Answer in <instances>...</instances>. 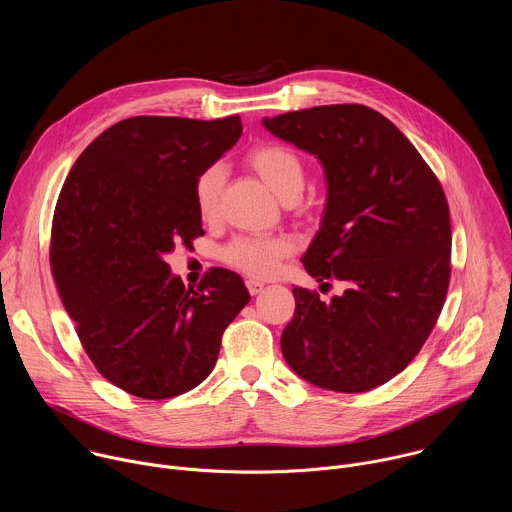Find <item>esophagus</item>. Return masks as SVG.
Here are the masks:
<instances>
[{
	"instance_id": "34e87169",
	"label": "esophagus",
	"mask_w": 512,
	"mask_h": 512,
	"mask_svg": "<svg viewBox=\"0 0 512 512\" xmlns=\"http://www.w3.org/2000/svg\"><path fill=\"white\" fill-rule=\"evenodd\" d=\"M263 287H265V285H263L261 281H255V279H249V281H247V289H249V293H251V295L261 293V291H263Z\"/></svg>"
}]
</instances>
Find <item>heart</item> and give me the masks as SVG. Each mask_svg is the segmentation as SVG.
Listing matches in <instances>:
<instances>
[{"label": "heart", "mask_w": 512, "mask_h": 512, "mask_svg": "<svg viewBox=\"0 0 512 512\" xmlns=\"http://www.w3.org/2000/svg\"><path fill=\"white\" fill-rule=\"evenodd\" d=\"M247 164L261 177V181L283 201H293L305 183L303 162L289 146L277 142H263L247 152ZM225 185V168L209 164L195 181V205L205 221L217 217L219 201ZM293 241L283 235L275 237H237L221 249V259L257 279L277 273L281 261L293 253Z\"/></svg>", "instance_id": "obj_1"}]
</instances>
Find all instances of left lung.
<instances>
[{
    "instance_id": "1",
    "label": "left lung",
    "mask_w": 512,
    "mask_h": 512,
    "mask_svg": "<svg viewBox=\"0 0 512 512\" xmlns=\"http://www.w3.org/2000/svg\"><path fill=\"white\" fill-rule=\"evenodd\" d=\"M263 126L321 162L325 211L301 261L317 281L346 285L329 303L293 289L283 358L325 390L378 388L416 358L446 299L452 231L440 181L386 116L362 104L285 112Z\"/></svg>"
}]
</instances>
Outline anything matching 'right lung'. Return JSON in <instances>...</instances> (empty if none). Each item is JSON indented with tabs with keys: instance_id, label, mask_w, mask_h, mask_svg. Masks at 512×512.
<instances>
[{
	"instance_id": "1",
	"label": "right lung",
	"mask_w": 512,
	"mask_h": 512,
	"mask_svg": "<svg viewBox=\"0 0 512 512\" xmlns=\"http://www.w3.org/2000/svg\"><path fill=\"white\" fill-rule=\"evenodd\" d=\"M241 132L239 116L120 120L86 146L58 197L50 245L58 293L96 370L136 398L199 386L251 299L229 269L187 289L164 261L205 235L195 181Z\"/></svg>"
}]
</instances>
